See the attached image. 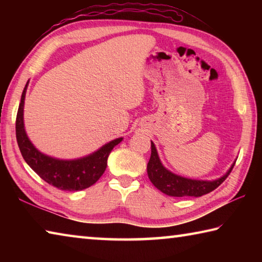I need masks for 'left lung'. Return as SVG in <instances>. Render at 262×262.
<instances>
[{"label": "left lung", "mask_w": 262, "mask_h": 262, "mask_svg": "<svg viewBox=\"0 0 262 262\" xmlns=\"http://www.w3.org/2000/svg\"><path fill=\"white\" fill-rule=\"evenodd\" d=\"M234 163L229 168L227 173L222 176L221 178L215 180H195L185 178L173 173L163 165L159 159L157 149L151 141V156H150L149 163L147 165L148 177L155 187L161 190L162 193L168 195V196H202L214 190L215 188L223 183L228 178L230 172L232 171Z\"/></svg>", "instance_id": "8db88e82"}]
</instances>
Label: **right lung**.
I'll return each instance as SVG.
<instances>
[{
  "mask_svg": "<svg viewBox=\"0 0 262 262\" xmlns=\"http://www.w3.org/2000/svg\"><path fill=\"white\" fill-rule=\"evenodd\" d=\"M28 85L29 82L21 94L16 118V137L21 156L35 173L56 188L75 192L90 187L103 176L107 166L108 155L122 141V137L77 159H59L40 152L30 141L24 127V100Z\"/></svg>",
  "mask_w": 262,
  "mask_h": 262,
  "instance_id": "1",
  "label": "right lung"
}]
</instances>
